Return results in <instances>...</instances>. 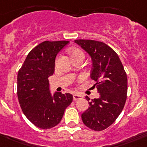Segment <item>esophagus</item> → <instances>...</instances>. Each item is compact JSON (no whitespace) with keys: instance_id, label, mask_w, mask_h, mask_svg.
<instances>
[{"instance_id":"esophagus-1","label":"esophagus","mask_w":147,"mask_h":147,"mask_svg":"<svg viewBox=\"0 0 147 147\" xmlns=\"http://www.w3.org/2000/svg\"><path fill=\"white\" fill-rule=\"evenodd\" d=\"M73 98H74V100H77L81 99V98H82V96H81V95L77 94V93H76V94H74V96H73Z\"/></svg>"}]
</instances>
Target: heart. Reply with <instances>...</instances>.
Here are the masks:
<instances>
[{
	"label": "heart",
	"mask_w": 147,
	"mask_h": 147,
	"mask_svg": "<svg viewBox=\"0 0 147 147\" xmlns=\"http://www.w3.org/2000/svg\"><path fill=\"white\" fill-rule=\"evenodd\" d=\"M71 57L74 58V57H79V56H81V57H84V54L81 49H72L71 51Z\"/></svg>",
	"instance_id": "obj_1"
}]
</instances>
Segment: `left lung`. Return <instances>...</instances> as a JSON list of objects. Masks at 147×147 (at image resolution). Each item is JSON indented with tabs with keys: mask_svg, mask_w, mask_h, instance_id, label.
I'll use <instances>...</instances> for the list:
<instances>
[{
	"mask_svg": "<svg viewBox=\"0 0 147 147\" xmlns=\"http://www.w3.org/2000/svg\"><path fill=\"white\" fill-rule=\"evenodd\" d=\"M90 56L93 68L90 78L100 93L89 102L90 107L81 115L86 127L102 131L112 125L122 111L127 94V77L118 55L106 44L91 40H76ZM87 100L90 98L86 96Z\"/></svg>",
	"mask_w": 147,
	"mask_h": 147,
	"instance_id": "left-lung-1",
	"label": "left lung"
}]
</instances>
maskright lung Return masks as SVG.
Masks as SVG:
<instances>
[{"instance_id": "add662e5", "label": "right lung", "mask_w": 147, "mask_h": 147, "mask_svg": "<svg viewBox=\"0 0 147 147\" xmlns=\"http://www.w3.org/2000/svg\"><path fill=\"white\" fill-rule=\"evenodd\" d=\"M69 41H45L32 49L18 74V98L22 112L41 129L54 127L61 122L73 96L49 90V78L54 72L57 54Z\"/></svg>"}]
</instances>
